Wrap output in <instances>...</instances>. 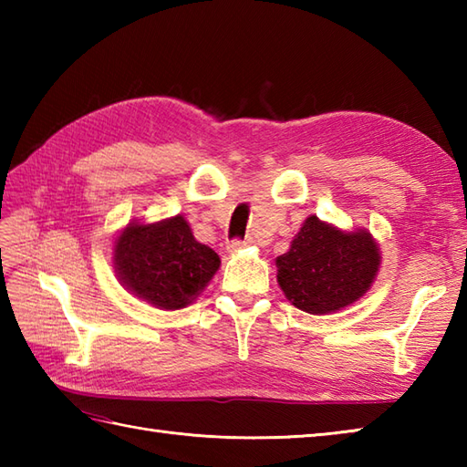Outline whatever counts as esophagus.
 Listing matches in <instances>:
<instances>
[{"label": "esophagus", "mask_w": 467, "mask_h": 467, "mask_svg": "<svg viewBox=\"0 0 467 467\" xmlns=\"http://www.w3.org/2000/svg\"><path fill=\"white\" fill-rule=\"evenodd\" d=\"M253 244V239H244V241H231L228 243V246H226V251L228 253H239L241 249H244V246H251Z\"/></svg>", "instance_id": "1"}]
</instances>
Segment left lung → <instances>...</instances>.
Returning <instances> with one entry per match:
<instances>
[{"instance_id":"left-lung-1","label":"left lung","mask_w":467,"mask_h":467,"mask_svg":"<svg viewBox=\"0 0 467 467\" xmlns=\"http://www.w3.org/2000/svg\"><path fill=\"white\" fill-rule=\"evenodd\" d=\"M379 265V246L369 231L347 233L311 214L291 249L276 256V281L296 309L327 315L359 301Z\"/></svg>"}]
</instances>
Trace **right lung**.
Wrapping results in <instances>:
<instances>
[{
  "instance_id": "1",
  "label": "right lung",
  "mask_w": 467,
  "mask_h": 467,
  "mask_svg": "<svg viewBox=\"0 0 467 467\" xmlns=\"http://www.w3.org/2000/svg\"><path fill=\"white\" fill-rule=\"evenodd\" d=\"M218 266V254L194 239L182 214L152 224L128 223L114 243L118 281L156 309L192 303Z\"/></svg>"
}]
</instances>
